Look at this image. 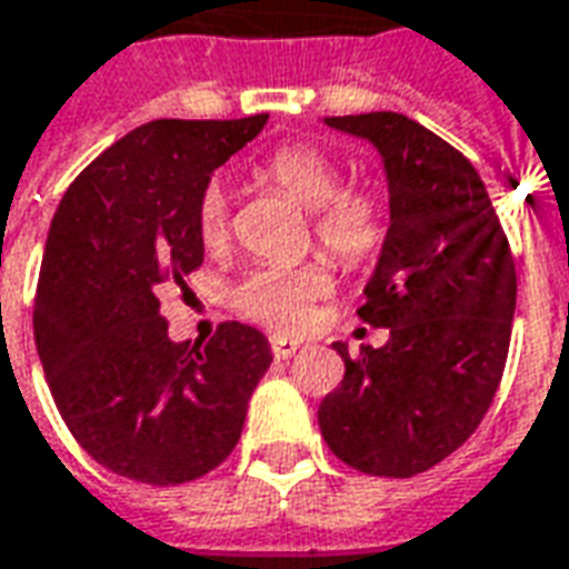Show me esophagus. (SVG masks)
Wrapping results in <instances>:
<instances>
[{
	"label": "esophagus",
	"instance_id": "34e87169",
	"mask_svg": "<svg viewBox=\"0 0 569 569\" xmlns=\"http://www.w3.org/2000/svg\"><path fill=\"white\" fill-rule=\"evenodd\" d=\"M271 351L277 360H289L298 351V341L289 336H271Z\"/></svg>",
	"mask_w": 569,
	"mask_h": 569
}]
</instances>
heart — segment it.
I'll return each instance as SVG.
<instances>
[{
	"label": "heart",
	"instance_id": "1",
	"mask_svg": "<svg viewBox=\"0 0 569 569\" xmlns=\"http://www.w3.org/2000/svg\"><path fill=\"white\" fill-rule=\"evenodd\" d=\"M261 178L301 209L313 212L317 240L345 264H363L385 243L388 216L381 200L367 190H341L339 166L320 147L286 144L273 150L261 166ZM197 230L206 246L224 243L228 197L221 184H209L202 190L197 206ZM329 289L332 280L320 264L261 268L237 286L233 301L252 320L292 329L305 323L311 301L326 296Z\"/></svg>",
	"mask_w": 569,
	"mask_h": 569
}]
</instances>
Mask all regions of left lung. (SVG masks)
I'll use <instances>...</instances> for the list:
<instances>
[{
  "mask_svg": "<svg viewBox=\"0 0 569 569\" xmlns=\"http://www.w3.org/2000/svg\"><path fill=\"white\" fill-rule=\"evenodd\" d=\"M379 150L388 233L363 286L360 320L388 329L323 397L329 450L363 475H422L475 435L506 369L518 277L478 169L416 119L391 110L326 117Z\"/></svg>",
  "mask_w": 569,
  "mask_h": 569,
  "instance_id": "8db88e82",
  "label": "left lung"
}]
</instances>
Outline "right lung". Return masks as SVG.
Wrapping results in <instances>:
<instances>
[{
  "label": "right lung",
  "instance_id": "right-lung-1",
  "mask_svg": "<svg viewBox=\"0 0 569 569\" xmlns=\"http://www.w3.org/2000/svg\"><path fill=\"white\" fill-rule=\"evenodd\" d=\"M268 122L153 119L67 188L51 218L33 336L61 419L107 471L172 487L228 459L273 353L256 326L172 341L157 289L202 264L197 206Z\"/></svg>",
  "mask_w": 569,
  "mask_h": 569
}]
</instances>
